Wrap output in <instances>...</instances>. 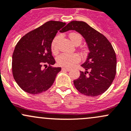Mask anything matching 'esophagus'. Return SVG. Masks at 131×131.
<instances>
[{"instance_id":"esophagus-1","label":"esophagus","mask_w":131,"mask_h":131,"mask_svg":"<svg viewBox=\"0 0 131 131\" xmlns=\"http://www.w3.org/2000/svg\"><path fill=\"white\" fill-rule=\"evenodd\" d=\"M61 70H65V71H70V68H61Z\"/></svg>"}]
</instances>
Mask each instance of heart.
Here are the masks:
<instances>
[{"label": "heart", "instance_id": "obj_1", "mask_svg": "<svg viewBox=\"0 0 131 131\" xmlns=\"http://www.w3.org/2000/svg\"><path fill=\"white\" fill-rule=\"evenodd\" d=\"M69 38L75 45H79L82 42V38L80 34L78 33H71ZM60 36H56L53 39L51 45V49L52 53L56 54L58 51V41ZM58 64L61 67H71L75 64L80 61V57L77 54H67V53H61L59 54L56 58Z\"/></svg>", "mask_w": 131, "mask_h": 131}]
</instances>
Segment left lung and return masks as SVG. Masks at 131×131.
<instances>
[{
	"mask_svg": "<svg viewBox=\"0 0 131 131\" xmlns=\"http://www.w3.org/2000/svg\"><path fill=\"white\" fill-rule=\"evenodd\" d=\"M70 30L76 31L83 37L90 51L86 61L81 65L86 71H80L79 78L73 81L75 88L86 96L102 94L111 86L116 74V55L112 45L103 34L85 22L73 20L63 32Z\"/></svg>",
	"mask_w": 131,
	"mask_h": 131,
	"instance_id": "left-lung-1",
	"label": "left lung"
}]
</instances>
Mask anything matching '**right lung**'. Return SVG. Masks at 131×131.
Returning <instances> with one entry per match:
<instances>
[{"label":"right lung","instance_id":"add662e5","mask_svg":"<svg viewBox=\"0 0 131 131\" xmlns=\"http://www.w3.org/2000/svg\"><path fill=\"white\" fill-rule=\"evenodd\" d=\"M65 24L60 21H48L24 35L16 45L12 54V73L24 92L38 94L48 90L54 83L61 68L51 67L55 60L51 45L58 31ZM43 66L46 67L44 69Z\"/></svg>","mask_w":131,"mask_h":131}]
</instances>
